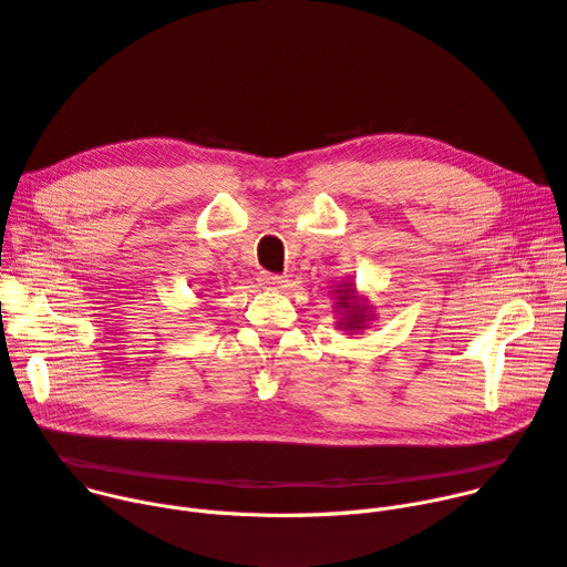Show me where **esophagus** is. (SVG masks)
<instances>
[{
  "mask_svg": "<svg viewBox=\"0 0 567 567\" xmlns=\"http://www.w3.org/2000/svg\"><path fill=\"white\" fill-rule=\"evenodd\" d=\"M259 280H261V285H264V287H274V289H276V287H282V285L287 282L282 276H278V274H267V271L261 274V278H259Z\"/></svg>",
  "mask_w": 567,
  "mask_h": 567,
  "instance_id": "esophagus-1",
  "label": "esophagus"
}]
</instances>
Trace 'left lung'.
I'll list each match as a JSON object with an SVG mask.
<instances>
[{"mask_svg":"<svg viewBox=\"0 0 567 567\" xmlns=\"http://www.w3.org/2000/svg\"><path fill=\"white\" fill-rule=\"evenodd\" d=\"M337 291H342V293H339V298H337L339 300L337 308L344 310V323L342 326H347L351 330H362L369 317H367V308H362L358 303L353 285H344V289H337Z\"/></svg>","mask_w":567,"mask_h":567,"instance_id":"left-lung-1","label":"left lung"}]
</instances>
